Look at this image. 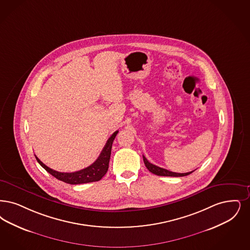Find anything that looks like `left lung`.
Masks as SVG:
<instances>
[{"label": "left lung", "instance_id": "8db88e82", "mask_svg": "<svg viewBox=\"0 0 250 250\" xmlns=\"http://www.w3.org/2000/svg\"><path fill=\"white\" fill-rule=\"evenodd\" d=\"M143 161H144V164L146 166V167L148 168V170L151 172L152 174H155L157 176H165V177H184V176H188L190 175V173H192L193 171H190L188 173H176V172H172L169 170L165 169V168H162L159 167L155 165H152L151 163H150L149 161L146 159V157L143 155Z\"/></svg>", "mask_w": 250, "mask_h": 250}]
</instances>
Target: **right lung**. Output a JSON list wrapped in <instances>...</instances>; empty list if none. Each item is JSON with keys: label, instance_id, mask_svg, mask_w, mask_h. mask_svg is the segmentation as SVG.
<instances>
[{"label": "right lung", "instance_id": "add662e5", "mask_svg": "<svg viewBox=\"0 0 250 250\" xmlns=\"http://www.w3.org/2000/svg\"><path fill=\"white\" fill-rule=\"evenodd\" d=\"M118 134V131H115L110 139L107 140L106 145L104 146L103 150L99 156V158L95 161L91 166L87 167L86 168L71 172V173H64L59 172L56 170L52 169L45 166L42 161L35 155V158L41 166L46 170L48 173H50L52 176H54L56 179L64 181L69 184H82V183H88L93 181H99L103 178V176L107 173L109 168V162H110V152H111V146L112 142L115 139L116 135Z\"/></svg>", "mask_w": 250, "mask_h": 250}]
</instances>
